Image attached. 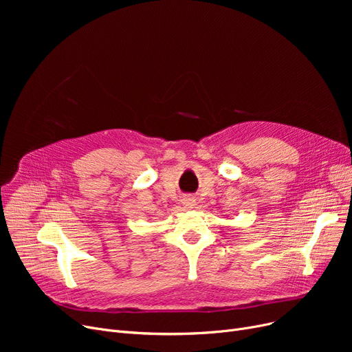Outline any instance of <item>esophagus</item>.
I'll return each instance as SVG.
<instances>
[{
    "mask_svg": "<svg viewBox=\"0 0 352 352\" xmlns=\"http://www.w3.org/2000/svg\"><path fill=\"white\" fill-rule=\"evenodd\" d=\"M184 204H186V207H188V208H192L195 206V199L194 198L184 199Z\"/></svg>",
    "mask_w": 352,
    "mask_h": 352,
    "instance_id": "esophagus-1",
    "label": "esophagus"
}]
</instances>
